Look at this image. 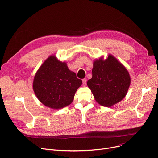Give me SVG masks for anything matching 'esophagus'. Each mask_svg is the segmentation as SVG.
<instances>
[{
	"label": "esophagus",
	"mask_w": 158,
	"mask_h": 158,
	"mask_svg": "<svg viewBox=\"0 0 158 158\" xmlns=\"http://www.w3.org/2000/svg\"><path fill=\"white\" fill-rule=\"evenodd\" d=\"M82 81H83V85L86 86V81H87L86 79H83Z\"/></svg>",
	"instance_id": "1"
}]
</instances>
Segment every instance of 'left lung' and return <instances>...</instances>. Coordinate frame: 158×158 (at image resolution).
Listing matches in <instances>:
<instances>
[{
    "mask_svg": "<svg viewBox=\"0 0 158 158\" xmlns=\"http://www.w3.org/2000/svg\"><path fill=\"white\" fill-rule=\"evenodd\" d=\"M127 68L112 55L101 57L93 63L92 77L87 82L94 97L102 106L110 107L124 98L130 85Z\"/></svg>",
    "mask_w": 158,
    "mask_h": 158,
    "instance_id": "8db88e82",
    "label": "left lung"
}]
</instances>
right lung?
Here are the masks:
<instances>
[{
    "label": "right lung",
    "instance_id": "right-lung-1",
    "mask_svg": "<svg viewBox=\"0 0 158 158\" xmlns=\"http://www.w3.org/2000/svg\"><path fill=\"white\" fill-rule=\"evenodd\" d=\"M82 85L76 74L52 55L37 71L33 82L34 93L40 102L52 109L70 105L77 90Z\"/></svg>",
    "mask_w": 158,
    "mask_h": 158
}]
</instances>
